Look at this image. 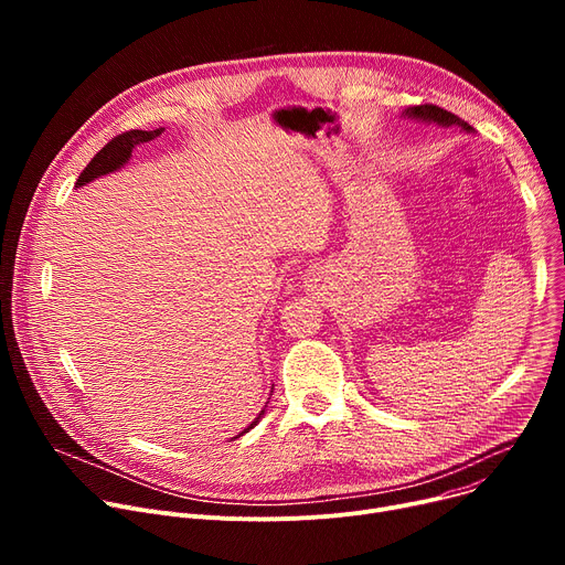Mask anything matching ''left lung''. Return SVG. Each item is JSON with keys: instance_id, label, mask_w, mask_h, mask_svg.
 Here are the masks:
<instances>
[{"instance_id": "8db88e82", "label": "left lung", "mask_w": 565, "mask_h": 565, "mask_svg": "<svg viewBox=\"0 0 565 565\" xmlns=\"http://www.w3.org/2000/svg\"><path fill=\"white\" fill-rule=\"evenodd\" d=\"M407 116L412 118H424V121H435V124H441V126H460L462 130H471L469 124H465L460 116L441 109L437 105H417V107H407L405 109Z\"/></svg>"}]
</instances>
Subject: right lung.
Returning <instances> with one entry per match:
<instances>
[{
    "instance_id": "obj_1",
    "label": "right lung",
    "mask_w": 565,
    "mask_h": 565,
    "mask_svg": "<svg viewBox=\"0 0 565 565\" xmlns=\"http://www.w3.org/2000/svg\"><path fill=\"white\" fill-rule=\"evenodd\" d=\"M162 130H164V128H158V130H128V132L116 135L111 141H107V143L100 148V151L94 156V160L84 167V171L79 173L75 185H77V188H79V185H86L88 181H94V178H98V175H105V173H109V171H116L118 167H121V164L132 156V148H135L137 143L156 139L158 135H162ZM263 412H265V409H260V414H263ZM260 414L245 428V433H249V430L258 424ZM241 435H243V433H241Z\"/></svg>"
}]
</instances>
